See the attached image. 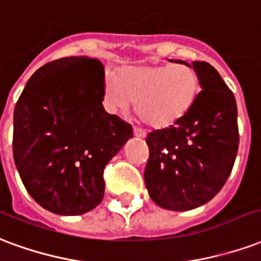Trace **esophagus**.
<instances>
[{"instance_id": "1", "label": "esophagus", "mask_w": 261, "mask_h": 261, "mask_svg": "<svg viewBox=\"0 0 261 261\" xmlns=\"http://www.w3.org/2000/svg\"><path fill=\"white\" fill-rule=\"evenodd\" d=\"M133 135H135L136 138H146V132L140 128H133Z\"/></svg>"}]
</instances>
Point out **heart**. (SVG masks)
I'll return each instance as SVG.
<instances>
[{
	"label": "heart",
	"instance_id": "heart-1",
	"mask_svg": "<svg viewBox=\"0 0 261 261\" xmlns=\"http://www.w3.org/2000/svg\"><path fill=\"white\" fill-rule=\"evenodd\" d=\"M199 94V76L186 64L122 66L102 82L104 104L123 112L135 101V112L146 125L163 129L189 112Z\"/></svg>",
	"mask_w": 261,
	"mask_h": 261
}]
</instances>
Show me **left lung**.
Instances as JSON below:
<instances>
[{"label":"left lung","instance_id":"1","mask_svg":"<svg viewBox=\"0 0 261 261\" xmlns=\"http://www.w3.org/2000/svg\"><path fill=\"white\" fill-rule=\"evenodd\" d=\"M189 66L201 87L195 104L178 122L146 139V188L155 204L174 211L196 208L221 191L239 146L233 93L208 62L195 61Z\"/></svg>","mask_w":261,"mask_h":261}]
</instances>
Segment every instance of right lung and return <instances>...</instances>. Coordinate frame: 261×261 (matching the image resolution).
<instances>
[{
	"label": "right lung",
	"instance_id": "1",
	"mask_svg": "<svg viewBox=\"0 0 261 261\" xmlns=\"http://www.w3.org/2000/svg\"><path fill=\"white\" fill-rule=\"evenodd\" d=\"M104 66L66 57L34 72L13 111V160L26 191L45 210L79 216L101 203L104 168L133 136L102 107Z\"/></svg>",
	"mask_w": 261,
	"mask_h": 261
}]
</instances>
